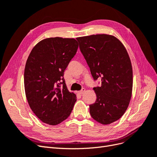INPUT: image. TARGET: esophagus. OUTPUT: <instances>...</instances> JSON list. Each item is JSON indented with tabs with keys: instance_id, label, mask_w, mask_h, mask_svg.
Here are the masks:
<instances>
[{
	"instance_id": "esophagus-1",
	"label": "esophagus",
	"mask_w": 157,
	"mask_h": 157,
	"mask_svg": "<svg viewBox=\"0 0 157 157\" xmlns=\"http://www.w3.org/2000/svg\"><path fill=\"white\" fill-rule=\"evenodd\" d=\"M84 92H85V88H82L81 89V90H80V91L77 92V93H78V94H80V95H82Z\"/></svg>"
}]
</instances>
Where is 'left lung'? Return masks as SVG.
<instances>
[{"label": "left lung", "mask_w": 157, "mask_h": 157, "mask_svg": "<svg viewBox=\"0 0 157 157\" xmlns=\"http://www.w3.org/2000/svg\"><path fill=\"white\" fill-rule=\"evenodd\" d=\"M79 48L94 80L97 99L90 105L95 121L109 124L124 115L132 97L133 72L130 57L122 42L112 35L101 34L77 38Z\"/></svg>", "instance_id": "8db88e82"}]
</instances>
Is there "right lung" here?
<instances>
[{
	"instance_id": "add662e5",
	"label": "right lung",
	"mask_w": 157,
	"mask_h": 157,
	"mask_svg": "<svg viewBox=\"0 0 157 157\" xmlns=\"http://www.w3.org/2000/svg\"><path fill=\"white\" fill-rule=\"evenodd\" d=\"M75 39L48 38L31 50L24 71V86L28 103L43 122L57 125L69 117L77 97L69 92L64 71L77 53Z\"/></svg>"
}]
</instances>
